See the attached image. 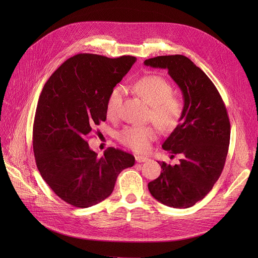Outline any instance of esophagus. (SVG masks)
Masks as SVG:
<instances>
[{
	"label": "esophagus",
	"instance_id": "obj_1",
	"mask_svg": "<svg viewBox=\"0 0 258 258\" xmlns=\"http://www.w3.org/2000/svg\"><path fill=\"white\" fill-rule=\"evenodd\" d=\"M135 158H136V161L139 162V163H142V162L148 161V158L143 157V156H139V155H136V156H135Z\"/></svg>",
	"mask_w": 258,
	"mask_h": 258
}]
</instances>
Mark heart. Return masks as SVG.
Here are the masks:
<instances>
[{"mask_svg":"<svg viewBox=\"0 0 258 258\" xmlns=\"http://www.w3.org/2000/svg\"><path fill=\"white\" fill-rule=\"evenodd\" d=\"M138 96L151 105L148 119L153 121L158 128L164 133L172 132L178 127L184 114V101L172 94L173 88L168 81L160 75H145L133 85ZM124 89L117 86L108 94L105 102L107 118L118 117L123 101ZM158 130L155 125H128L118 133L119 142L130 150L144 153L150 144L156 140Z\"/></svg>","mask_w":258,"mask_h":258,"instance_id":"1","label":"heart"}]
</instances>
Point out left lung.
<instances>
[{"instance_id":"8db88e82","label":"left lung","mask_w":258,"mask_h":258,"mask_svg":"<svg viewBox=\"0 0 258 258\" xmlns=\"http://www.w3.org/2000/svg\"><path fill=\"white\" fill-rule=\"evenodd\" d=\"M146 66L167 69L180 87L184 114L162 147L180 163L159 162L162 171L148 183L152 196L169 207L188 208L204 199L223 171L230 142L225 103L210 78L184 55L148 58Z\"/></svg>"}]
</instances>
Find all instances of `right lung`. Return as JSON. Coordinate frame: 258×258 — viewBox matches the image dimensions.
<instances>
[{
  "instance_id": "add662e5",
  "label": "right lung",
  "mask_w": 258,
  "mask_h": 258,
  "mask_svg": "<svg viewBox=\"0 0 258 258\" xmlns=\"http://www.w3.org/2000/svg\"><path fill=\"white\" fill-rule=\"evenodd\" d=\"M135 61L130 55L77 54L39 95L32 134L36 166L55 195L74 207L88 208L111 196L118 174L135 164L133 155L114 147L99 158L87 141L106 119L108 94Z\"/></svg>"
}]
</instances>
